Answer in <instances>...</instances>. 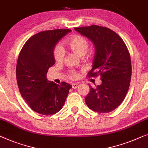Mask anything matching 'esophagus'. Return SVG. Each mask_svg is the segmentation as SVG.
Returning <instances> with one entry per match:
<instances>
[{
    "label": "esophagus",
    "mask_w": 148,
    "mask_h": 148,
    "mask_svg": "<svg viewBox=\"0 0 148 148\" xmlns=\"http://www.w3.org/2000/svg\"><path fill=\"white\" fill-rule=\"evenodd\" d=\"M79 86V84L77 83H72V88L73 89H76Z\"/></svg>",
    "instance_id": "34e87169"
}]
</instances>
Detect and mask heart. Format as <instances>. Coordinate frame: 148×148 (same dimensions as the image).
Wrapping results in <instances>:
<instances>
[{
    "label": "heart",
    "mask_w": 148,
    "mask_h": 148,
    "mask_svg": "<svg viewBox=\"0 0 148 148\" xmlns=\"http://www.w3.org/2000/svg\"><path fill=\"white\" fill-rule=\"evenodd\" d=\"M65 44L71 51L79 57H85L88 49L89 42L85 37L82 35H76L71 36L65 40ZM65 57V51L62 47L57 45L53 50V57L57 63H61ZM69 77L75 79L77 77L78 74L75 71H70Z\"/></svg>",
    "instance_id": "obj_1"
}]
</instances>
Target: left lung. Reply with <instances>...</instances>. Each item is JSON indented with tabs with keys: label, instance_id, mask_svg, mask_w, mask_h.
I'll use <instances>...</instances> for the list:
<instances>
[{
	"label": "left lung",
	"instance_id": "8db88e82",
	"mask_svg": "<svg viewBox=\"0 0 148 148\" xmlns=\"http://www.w3.org/2000/svg\"><path fill=\"white\" fill-rule=\"evenodd\" d=\"M93 42L95 53L93 67L87 76H101L102 83L89 85L85 98L89 109L109 113L116 109L125 97L132 76V63L127 46L120 36L107 27L91 25L75 28Z\"/></svg>",
	"mask_w": 148,
	"mask_h": 148
}]
</instances>
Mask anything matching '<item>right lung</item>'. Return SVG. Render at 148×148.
Segmentation results:
<instances>
[{
    "mask_svg": "<svg viewBox=\"0 0 148 148\" xmlns=\"http://www.w3.org/2000/svg\"><path fill=\"white\" fill-rule=\"evenodd\" d=\"M70 29H55L35 34L25 42L17 60L16 75L21 96L29 108L44 115L61 110L72 86L57 85L47 79L48 69L55 64L53 50Z\"/></svg>",
    "mask_w": 148,
    "mask_h": 148,
    "instance_id": "obj_1",
    "label": "right lung"
}]
</instances>
